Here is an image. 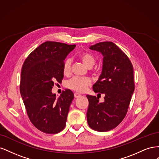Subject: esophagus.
Segmentation results:
<instances>
[{"instance_id":"34e87169","label":"esophagus","mask_w":159,"mask_h":159,"mask_svg":"<svg viewBox=\"0 0 159 159\" xmlns=\"http://www.w3.org/2000/svg\"><path fill=\"white\" fill-rule=\"evenodd\" d=\"M80 96H81L80 93H74V97L75 98H80Z\"/></svg>"}]
</instances>
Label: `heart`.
I'll return each instance as SVG.
<instances>
[{
	"instance_id": "obj_1",
	"label": "heart",
	"mask_w": 159,
	"mask_h": 159,
	"mask_svg": "<svg viewBox=\"0 0 159 159\" xmlns=\"http://www.w3.org/2000/svg\"><path fill=\"white\" fill-rule=\"evenodd\" d=\"M80 58L83 61V63L88 68H91L95 61V57L89 53H83L81 55ZM71 64V59L68 58L65 60L63 66V71L64 74H68L70 72ZM90 84L91 81L88 78H80V77L75 76L67 81L66 86L68 88L77 91V92L82 93L87 89Z\"/></svg>"
}]
</instances>
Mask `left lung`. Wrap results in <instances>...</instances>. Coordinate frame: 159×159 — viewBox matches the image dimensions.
Instances as JSON below:
<instances>
[{
    "label": "left lung",
    "mask_w": 159,
    "mask_h": 159,
    "mask_svg": "<svg viewBox=\"0 0 159 159\" xmlns=\"http://www.w3.org/2000/svg\"><path fill=\"white\" fill-rule=\"evenodd\" d=\"M103 56L102 71L93 85L95 93L105 95L103 102L88 95L87 120L95 131L104 132L116 127L125 117L134 92L133 67L127 56L111 42L98 43L89 47Z\"/></svg>",
    "instance_id": "8db88e82"
}]
</instances>
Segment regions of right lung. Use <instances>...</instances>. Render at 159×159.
Returning a JSON list of instances; mask_svg holds the SVG:
<instances>
[{
    "instance_id": "add662e5",
    "label": "right lung",
    "mask_w": 159,
    "mask_h": 159,
    "mask_svg": "<svg viewBox=\"0 0 159 159\" xmlns=\"http://www.w3.org/2000/svg\"><path fill=\"white\" fill-rule=\"evenodd\" d=\"M75 47L45 42L30 53L22 66L20 91L28 116L34 126L45 133H57L66 126L74 93L66 89L57 98L52 89L56 81L64 78V60Z\"/></svg>"
}]
</instances>
